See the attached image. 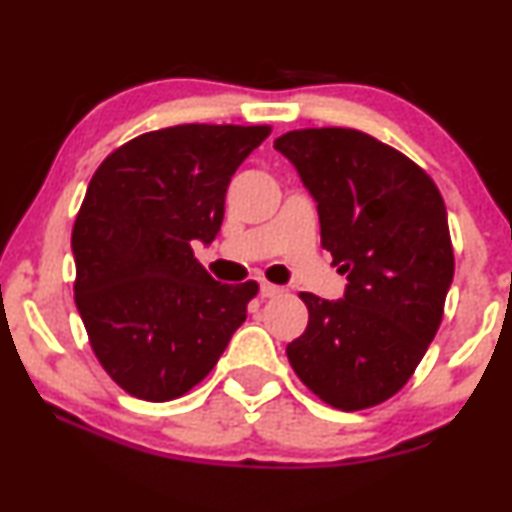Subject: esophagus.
Listing matches in <instances>:
<instances>
[{"label":"esophagus","instance_id":"34e87169","mask_svg":"<svg viewBox=\"0 0 512 512\" xmlns=\"http://www.w3.org/2000/svg\"><path fill=\"white\" fill-rule=\"evenodd\" d=\"M281 293H283L281 286H274V283H267V281L260 283V295H262V298H276V295H281Z\"/></svg>","mask_w":512,"mask_h":512}]
</instances>
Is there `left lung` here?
Returning a JSON list of instances; mask_svg holds the SVG:
<instances>
[{"label":"left lung","instance_id":"left-lung-1","mask_svg":"<svg viewBox=\"0 0 512 512\" xmlns=\"http://www.w3.org/2000/svg\"><path fill=\"white\" fill-rule=\"evenodd\" d=\"M317 202L322 245L346 274L343 298L300 293L310 310L286 346L300 381L338 410L384 403L434 341L453 281L439 188L415 162L353 128L274 140Z\"/></svg>","mask_w":512,"mask_h":512}]
</instances>
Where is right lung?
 I'll list each match as a JSON object with an SVG mask.
<instances>
[{
  "label": "right lung",
  "mask_w": 512,
  "mask_h": 512,
  "mask_svg": "<svg viewBox=\"0 0 512 512\" xmlns=\"http://www.w3.org/2000/svg\"><path fill=\"white\" fill-rule=\"evenodd\" d=\"M269 126L186 123L138 135L92 176L73 224L76 307L123 391L164 403L212 372L257 283H219L193 255L224 221L231 176Z\"/></svg>",
  "instance_id": "1"
}]
</instances>
